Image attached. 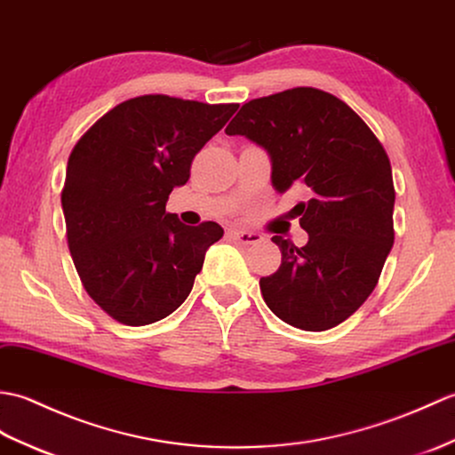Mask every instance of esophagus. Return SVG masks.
Listing matches in <instances>:
<instances>
[{
  "label": "esophagus",
  "instance_id": "34e87169",
  "mask_svg": "<svg viewBox=\"0 0 455 455\" xmlns=\"http://www.w3.org/2000/svg\"><path fill=\"white\" fill-rule=\"evenodd\" d=\"M231 235H234V239L239 241L241 245H255L262 241L260 234H257V231H247V229H231Z\"/></svg>",
  "mask_w": 455,
  "mask_h": 455
}]
</instances>
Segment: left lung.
I'll return each instance as SVG.
<instances>
[{"instance_id":"left-lung-1","label":"left lung","mask_w":455,"mask_h":455,"mask_svg":"<svg viewBox=\"0 0 455 455\" xmlns=\"http://www.w3.org/2000/svg\"><path fill=\"white\" fill-rule=\"evenodd\" d=\"M226 134L267 149L278 193L307 188L294 210L309 239L272 237L282 262L259 282L267 306L291 327H337L376 288L395 239L386 149L347 103L313 87L249 100Z\"/></svg>"}]
</instances>
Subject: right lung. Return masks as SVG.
<instances>
[{
    "mask_svg": "<svg viewBox=\"0 0 455 455\" xmlns=\"http://www.w3.org/2000/svg\"><path fill=\"white\" fill-rule=\"evenodd\" d=\"M237 107L128 99L69 154L62 188L69 253L87 294L118 323L142 327L173 313L193 290L206 249L224 235L216 221L185 226L165 204Z\"/></svg>",
    "mask_w": 455,
    "mask_h": 455,
    "instance_id": "obj_1",
    "label": "right lung"
}]
</instances>
